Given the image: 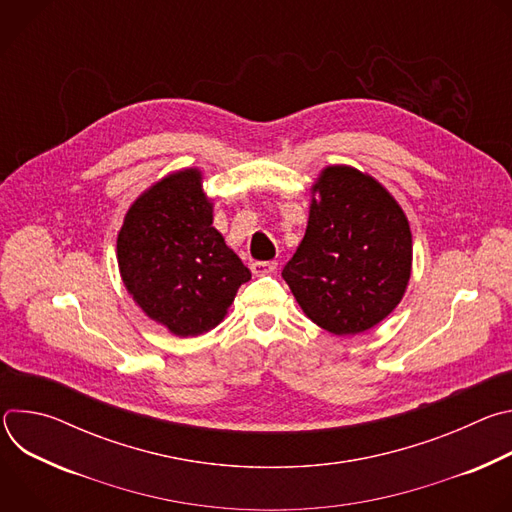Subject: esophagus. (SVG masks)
Returning a JSON list of instances; mask_svg holds the SVG:
<instances>
[{
  "mask_svg": "<svg viewBox=\"0 0 512 512\" xmlns=\"http://www.w3.org/2000/svg\"><path fill=\"white\" fill-rule=\"evenodd\" d=\"M275 269H277V263H275V261H253V263H251V271H253L257 277L269 275V273H273Z\"/></svg>",
  "mask_w": 512,
  "mask_h": 512,
  "instance_id": "1",
  "label": "esophagus"
}]
</instances>
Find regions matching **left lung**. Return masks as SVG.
I'll use <instances>...</instances> for the list:
<instances>
[{
	"label": "left lung",
	"instance_id": "1",
	"mask_svg": "<svg viewBox=\"0 0 512 512\" xmlns=\"http://www.w3.org/2000/svg\"><path fill=\"white\" fill-rule=\"evenodd\" d=\"M306 235L281 275L304 314L336 336L377 326L411 277V231L395 198L348 166L326 168L312 188Z\"/></svg>",
	"mask_w": 512,
	"mask_h": 512
}]
</instances>
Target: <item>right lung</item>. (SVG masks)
I'll return each mask as SVG.
<instances>
[{
	"mask_svg": "<svg viewBox=\"0 0 512 512\" xmlns=\"http://www.w3.org/2000/svg\"><path fill=\"white\" fill-rule=\"evenodd\" d=\"M117 261L137 306L182 338L221 324L237 289L251 279L212 227V202L194 168L166 176L131 204Z\"/></svg>",
	"mask_w": 512,
	"mask_h": 512,
	"instance_id": "obj_1",
	"label": "right lung"
}]
</instances>
